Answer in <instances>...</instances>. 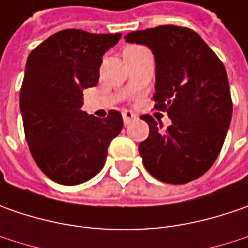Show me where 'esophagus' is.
<instances>
[{"label":"esophagus","mask_w":248,"mask_h":248,"mask_svg":"<svg viewBox=\"0 0 248 248\" xmlns=\"http://www.w3.org/2000/svg\"><path fill=\"white\" fill-rule=\"evenodd\" d=\"M132 119H135V114H134L132 111H129V110H124V111H123V120H124L125 124H128Z\"/></svg>","instance_id":"1"}]
</instances>
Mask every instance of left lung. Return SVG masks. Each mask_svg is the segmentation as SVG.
<instances>
[{"mask_svg":"<svg viewBox=\"0 0 248 248\" xmlns=\"http://www.w3.org/2000/svg\"><path fill=\"white\" fill-rule=\"evenodd\" d=\"M125 41L152 49L156 61L155 109L167 111L161 129L149 114V137L139 143L143 166L156 179L182 185L205 174L218 157L232 119L224 63L199 34L181 26L131 31Z\"/></svg>","mask_w":248,"mask_h":248,"instance_id":"left-lung-1","label":"left lung"}]
</instances>
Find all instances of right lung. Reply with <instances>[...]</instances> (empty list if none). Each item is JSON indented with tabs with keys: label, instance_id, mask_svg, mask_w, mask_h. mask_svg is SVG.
Wrapping results in <instances>:
<instances>
[{
	"label": "right lung",
	"instance_id": "right-lung-1",
	"mask_svg": "<svg viewBox=\"0 0 248 248\" xmlns=\"http://www.w3.org/2000/svg\"><path fill=\"white\" fill-rule=\"evenodd\" d=\"M121 34H93L67 29L48 37L27 58L20 88L24 135L45 175L61 185H78L105 166L111 139L123 117L106 119L82 111V91L99 80L102 56Z\"/></svg>",
	"mask_w": 248,
	"mask_h": 248
}]
</instances>
